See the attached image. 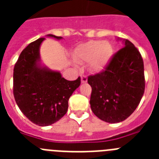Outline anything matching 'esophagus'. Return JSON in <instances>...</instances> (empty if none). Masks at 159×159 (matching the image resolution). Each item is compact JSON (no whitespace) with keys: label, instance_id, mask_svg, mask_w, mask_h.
<instances>
[{"label":"esophagus","instance_id":"obj_1","mask_svg":"<svg viewBox=\"0 0 159 159\" xmlns=\"http://www.w3.org/2000/svg\"><path fill=\"white\" fill-rule=\"evenodd\" d=\"M88 81V77L86 75H81V82L86 83Z\"/></svg>","mask_w":159,"mask_h":159}]
</instances>
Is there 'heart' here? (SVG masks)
<instances>
[{
  "label": "heart",
  "mask_w": 159,
  "mask_h": 159,
  "mask_svg": "<svg viewBox=\"0 0 159 159\" xmlns=\"http://www.w3.org/2000/svg\"><path fill=\"white\" fill-rule=\"evenodd\" d=\"M112 55V47L107 42L90 41L82 44L75 50L74 58L79 63L89 62L93 71L104 68Z\"/></svg>",
  "instance_id": "b5f03b06"
}]
</instances>
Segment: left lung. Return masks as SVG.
Instances as JSON below:
<instances>
[{
	"label": "left lung",
	"instance_id": "1",
	"mask_svg": "<svg viewBox=\"0 0 159 159\" xmlns=\"http://www.w3.org/2000/svg\"><path fill=\"white\" fill-rule=\"evenodd\" d=\"M124 47L111 57L102 71L88 76L90 104L102 121L116 123L129 117L145 91L143 60L137 48L125 39Z\"/></svg>",
	"mask_w": 159,
	"mask_h": 159
}]
</instances>
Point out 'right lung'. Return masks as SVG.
<instances>
[{"label":"right lung","instance_id":"right-lung-1","mask_svg":"<svg viewBox=\"0 0 159 159\" xmlns=\"http://www.w3.org/2000/svg\"><path fill=\"white\" fill-rule=\"evenodd\" d=\"M43 40L41 37L30 43L20 55L13 69V95L20 110L31 122L48 126L67 113L68 99L81 80L79 76L75 80H67L58 71L37 65Z\"/></svg>","mask_w":159,"mask_h":159}]
</instances>
